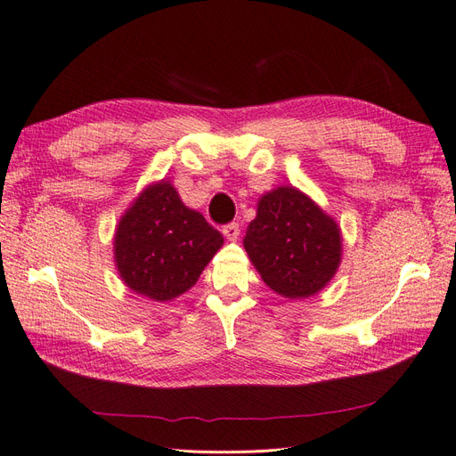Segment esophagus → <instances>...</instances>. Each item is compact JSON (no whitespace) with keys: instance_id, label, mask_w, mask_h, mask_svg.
Listing matches in <instances>:
<instances>
[{"instance_id":"obj_1","label":"esophagus","mask_w":456,"mask_h":456,"mask_svg":"<svg viewBox=\"0 0 456 456\" xmlns=\"http://www.w3.org/2000/svg\"><path fill=\"white\" fill-rule=\"evenodd\" d=\"M223 233H224V238H226L228 241H238V238H240V224H238V223L226 224V226L223 228Z\"/></svg>"}]
</instances>
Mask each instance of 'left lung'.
<instances>
[{"instance_id": "left-lung-1", "label": "left lung", "mask_w": 456, "mask_h": 456, "mask_svg": "<svg viewBox=\"0 0 456 456\" xmlns=\"http://www.w3.org/2000/svg\"><path fill=\"white\" fill-rule=\"evenodd\" d=\"M243 247L272 291L300 300L335 278L342 260V232L305 191L278 186L262 194Z\"/></svg>"}]
</instances>
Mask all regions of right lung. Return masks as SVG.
<instances>
[{
    "mask_svg": "<svg viewBox=\"0 0 456 456\" xmlns=\"http://www.w3.org/2000/svg\"><path fill=\"white\" fill-rule=\"evenodd\" d=\"M223 243V233L186 207L176 188L161 178L148 184L121 215L114 262L133 293L169 302L196 285Z\"/></svg>",
    "mask_w": 456,
    "mask_h": 456,
    "instance_id": "1",
    "label": "right lung"
}]
</instances>
